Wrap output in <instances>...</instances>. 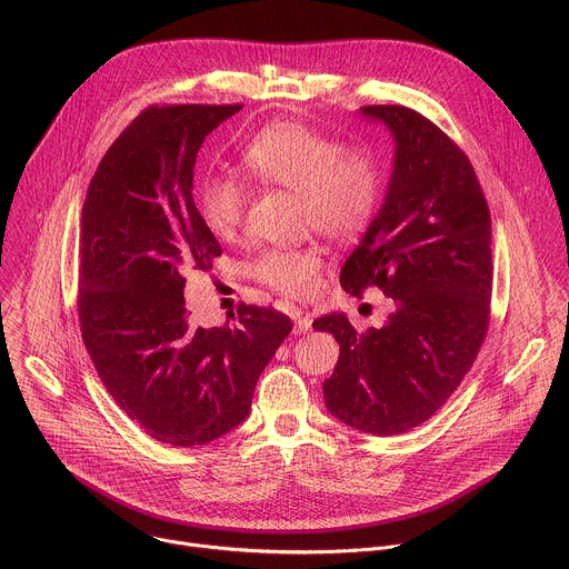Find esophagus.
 I'll list each match as a JSON object with an SVG mask.
<instances>
[{"mask_svg":"<svg viewBox=\"0 0 569 569\" xmlns=\"http://www.w3.org/2000/svg\"><path fill=\"white\" fill-rule=\"evenodd\" d=\"M295 332L297 335H306L312 330V319L308 315H301V312H295Z\"/></svg>","mask_w":569,"mask_h":569,"instance_id":"1","label":"esophagus"}]
</instances>
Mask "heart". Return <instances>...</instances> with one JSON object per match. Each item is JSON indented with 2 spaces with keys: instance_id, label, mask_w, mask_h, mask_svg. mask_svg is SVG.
I'll use <instances>...</instances> for the list:
<instances>
[{
  "instance_id": "obj_1",
  "label": "heart",
  "mask_w": 569,
  "mask_h": 569,
  "mask_svg": "<svg viewBox=\"0 0 569 569\" xmlns=\"http://www.w3.org/2000/svg\"><path fill=\"white\" fill-rule=\"evenodd\" d=\"M243 164L254 180L299 194L303 223L335 241L357 239L380 206L382 169L375 151L343 147L297 120L259 129L243 149ZM246 201V182L232 173H206L197 182L201 221L219 241L237 237ZM321 266L317 248H270L257 257L250 274L281 297L301 299L315 290Z\"/></svg>"
}]
</instances>
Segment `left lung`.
I'll use <instances>...</instances> for the list:
<instances>
[{
    "label": "left lung",
    "mask_w": 569,
    "mask_h": 569,
    "mask_svg": "<svg viewBox=\"0 0 569 569\" xmlns=\"http://www.w3.org/2000/svg\"><path fill=\"white\" fill-rule=\"evenodd\" d=\"M359 111L389 127L396 156L385 203L339 283L355 297L380 288L396 310L366 332L343 312L319 317L312 328L339 343L323 382L328 411L357 431L396 436L451 398L485 341L491 217L469 158L431 120L400 104Z\"/></svg>",
    "instance_id": "8db88e82"
}]
</instances>
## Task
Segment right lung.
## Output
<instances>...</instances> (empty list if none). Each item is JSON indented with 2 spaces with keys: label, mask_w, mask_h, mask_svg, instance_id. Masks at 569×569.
Returning <instances> with one entry per match:
<instances>
[{
  "label": "right lung",
  "mask_w": 569,
  "mask_h": 569,
  "mask_svg": "<svg viewBox=\"0 0 569 569\" xmlns=\"http://www.w3.org/2000/svg\"><path fill=\"white\" fill-rule=\"evenodd\" d=\"M243 104L144 109L100 160L82 206L78 315L116 405L153 440L208 445L239 427L259 375L290 335L274 308L194 328L184 274L221 254L192 199L197 153Z\"/></svg>",
  "instance_id": "obj_1"
}]
</instances>
